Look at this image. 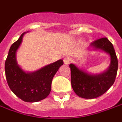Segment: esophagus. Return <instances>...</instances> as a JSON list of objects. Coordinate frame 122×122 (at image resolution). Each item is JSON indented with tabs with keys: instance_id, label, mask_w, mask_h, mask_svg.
Masks as SVG:
<instances>
[{
	"instance_id": "1",
	"label": "esophagus",
	"mask_w": 122,
	"mask_h": 122,
	"mask_svg": "<svg viewBox=\"0 0 122 122\" xmlns=\"http://www.w3.org/2000/svg\"><path fill=\"white\" fill-rule=\"evenodd\" d=\"M71 61V58L69 57H66L63 59V62H64V64L65 65L69 64Z\"/></svg>"
}]
</instances>
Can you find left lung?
I'll return each instance as SVG.
<instances>
[{
    "instance_id": "8db88e82",
    "label": "left lung",
    "mask_w": 122,
    "mask_h": 122,
    "mask_svg": "<svg viewBox=\"0 0 122 122\" xmlns=\"http://www.w3.org/2000/svg\"><path fill=\"white\" fill-rule=\"evenodd\" d=\"M91 46L107 53L110 55L111 63L106 71L96 75L87 73L75 65H69L73 89L77 96L85 99L96 98L106 92L115 81L118 68L117 58L113 45L106 37L93 41Z\"/></svg>"
}]
</instances>
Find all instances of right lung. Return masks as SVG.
I'll return each instance as SVG.
<instances>
[{"instance_id":"1","label":"right lung","mask_w":122,"mask_h":122,"mask_svg":"<svg viewBox=\"0 0 122 122\" xmlns=\"http://www.w3.org/2000/svg\"><path fill=\"white\" fill-rule=\"evenodd\" d=\"M24 34L9 49L5 65L6 79L10 89L18 97L26 102H37L46 98L50 93L53 78L63 62L59 60L33 73L23 71L16 61V51Z\"/></svg>"}]
</instances>
